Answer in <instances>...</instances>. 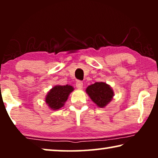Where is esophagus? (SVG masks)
Instances as JSON below:
<instances>
[{"label": "esophagus", "instance_id": "obj_1", "mask_svg": "<svg viewBox=\"0 0 158 158\" xmlns=\"http://www.w3.org/2000/svg\"><path fill=\"white\" fill-rule=\"evenodd\" d=\"M76 87L77 89H82L83 87V83L81 81H77L76 83Z\"/></svg>", "mask_w": 158, "mask_h": 158}]
</instances>
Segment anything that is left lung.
<instances>
[{"mask_svg":"<svg viewBox=\"0 0 158 158\" xmlns=\"http://www.w3.org/2000/svg\"><path fill=\"white\" fill-rule=\"evenodd\" d=\"M85 92L93 102L99 108H105L114 96V90L111 85L104 82H96L88 85Z\"/></svg>","mask_w":158,"mask_h":158,"instance_id":"obj_1","label":"left lung"}]
</instances>
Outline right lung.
I'll use <instances>...</instances> for the list:
<instances>
[{
    "mask_svg": "<svg viewBox=\"0 0 158 158\" xmlns=\"http://www.w3.org/2000/svg\"><path fill=\"white\" fill-rule=\"evenodd\" d=\"M74 90L72 85H57L51 88L45 97V102L53 111L59 110L64 106L69 96Z\"/></svg>",
    "mask_w": 158,
    "mask_h": 158,
    "instance_id": "right-lung-1",
    "label": "right lung"
}]
</instances>
